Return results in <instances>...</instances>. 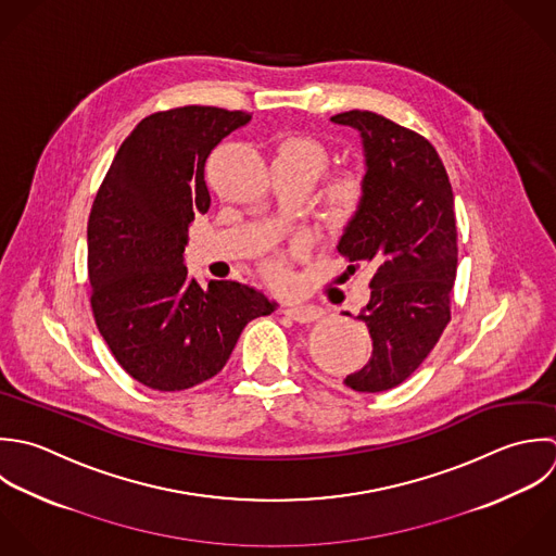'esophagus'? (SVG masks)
Here are the masks:
<instances>
[{
  "mask_svg": "<svg viewBox=\"0 0 556 556\" xmlns=\"http://www.w3.org/2000/svg\"><path fill=\"white\" fill-rule=\"evenodd\" d=\"M286 314L296 323H314L323 316V307L314 303H292L286 307Z\"/></svg>",
  "mask_w": 556,
  "mask_h": 556,
  "instance_id": "34e87169",
  "label": "esophagus"
}]
</instances>
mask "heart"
I'll use <instances>...</instances> for the list:
<instances>
[{"instance_id":"1","label":"heart","mask_w":556,"mask_h":556,"mask_svg":"<svg viewBox=\"0 0 556 556\" xmlns=\"http://www.w3.org/2000/svg\"><path fill=\"white\" fill-rule=\"evenodd\" d=\"M275 160L305 162L318 175V170L325 164V149L314 138L290 136L279 144ZM362 199H364V179L357 170H340L325 190V207L329 216L336 220H349L362 205ZM268 273L275 281L286 279V268L281 264H270Z\"/></svg>"}]
</instances>
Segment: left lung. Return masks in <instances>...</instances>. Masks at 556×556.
<instances>
[{
	"label": "left lung",
	"mask_w": 556,
	"mask_h": 556,
	"mask_svg": "<svg viewBox=\"0 0 556 556\" xmlns=\"http://www.w3.org/2000/svg\"><path fill=\"white\" fill-rule=\"evenodd\" d=\"M359 131L364 199L338 251L372 273L359 320L372 338L370 362L344 383L386 392L409 379L451 323L457 277L455 199L435 147L420 134L368 110L331 116Z\"/></svg>",
	"instance_id": "left-lung-1"
}]
</instances>
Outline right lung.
<instances>
[{
	"mask_svg": "<svg viewBox=\"0 0 556 556\" xmlns=\"http://www.w3.org/2000/svg\"><path fill=\"white\" fill-rule=\"evenodd\" d=\"M249 112L184 105L149 114L118 147L88 218L90 307L121 368L138 383L179 392L223 370L242 329L277 309L238 281L201 288L184 247L212 149Z\"/></svg>",
	"mask_w": 556,
	"mask_h": 556,
	"instance_id": "obj_1",
	"label": "right lung"
}]
</instances>
